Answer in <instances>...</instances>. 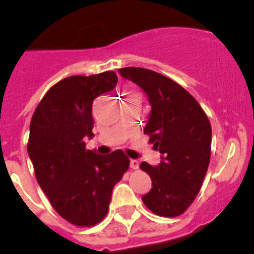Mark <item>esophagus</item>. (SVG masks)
I'll return each mask as SVG.
<instances>
[{
    "mask_svg": "<svg viewBox=\"0 0 254 254\" xmlns=\"http://www.w3.org/2000/svg\"><path fill=\"white\" fill-rule=\"evenodd\" d=\"M130 168H131V169H138V168H139L138 160H136V159L130 160Z\"/></svg>",
    "mask_w": 254,
    "mask_h": 254,
    "instance_id": "1",
    "label": "esophagus"
}]
</instances>
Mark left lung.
Segmentation results:
<instances>
[{"label":"left lung","mask_w":254,"mask_h":254,"mask_svg":"<svg viewBox=\"0 0 254 254\" xmlns=\"http://www.w3.org/2000/svg\"><path fill=\"white\" fill-rule=\"evenodd\" d=\"M119 72L148 96L151 111L144 132L162 154L156 167L140 164L153 187L143 195L144 204L160 217H178L193 203L204 181L212 144L209 120L186 89L162 73L143 67Z\"/></svg>","instance_id":"8db88e82"}]
</instances>
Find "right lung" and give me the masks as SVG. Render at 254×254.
<instances>
[{"label":"right lung","instance_id":"add662e5","mask_svg":"<svg viewBox=\"0 0 254 254\" xmlns=\"http://www.w3.org/2000/svg\"><path fill=\"white\" fill-rule=\"evenodd\" d=\"M116 82L114 71L66 77L45 94L31 119L27 151L37 183L54 209L75 226L104 219L114 186L129 168L122 150L99 155L85 144L94 136L92 103Z\"/></svg>","mask_w":254,"mask_h":254}]
</instances>
